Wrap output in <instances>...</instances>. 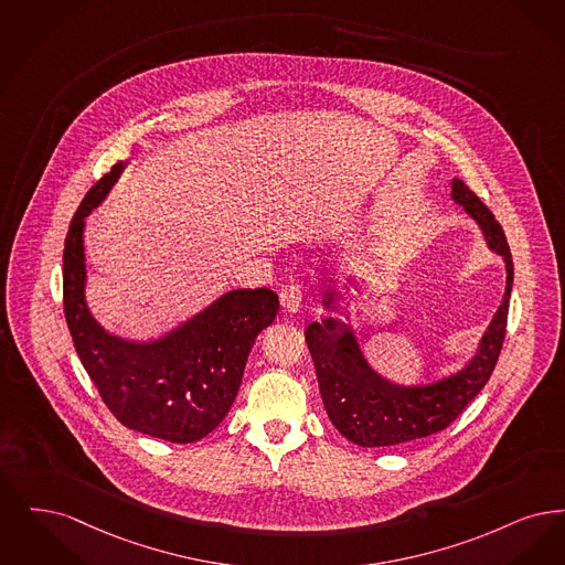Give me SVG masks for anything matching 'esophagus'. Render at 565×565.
<instances>
[{"instance_id":"34e87169","label":"esophagus","mask_w":565,"mask_h":565,"mask_svg":"<svg viewBox=\"0 0 565 565\" xmlns=\"http://www.w3.org/2000/svg\"><path fill=\"white\" fill-rule=\"evenodd\" d=\"M280 303L287 312H297L301 306V287L299 285H285L280 291Z\"/></svg>"}]
</instances>
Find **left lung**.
<instances>
[{
    "mask_svg": "<svg viewBox=\"0 0 565 565\" xmlns=\"http://www.w3.org/2000/svg\"><path fill=\"white\" fill-rule=\"evenodd\" d=\"M451 198L479 223L491 250H495L507 266L502 303L465 369L433 384L401 386L369 367L350 324L324 319L310 322L306 329V342L317 367L327 416L348 441L361 447H388L445 430L483 391L498 363L513 289L511 248L502 225L465 181H451ZM322 303L335 308L333 291Z\"/></svg>",
    "mask_w": 565,
    "mask_h": 565,
    "instance_id": "1",
    "label": "left lung"
}]
</instances>
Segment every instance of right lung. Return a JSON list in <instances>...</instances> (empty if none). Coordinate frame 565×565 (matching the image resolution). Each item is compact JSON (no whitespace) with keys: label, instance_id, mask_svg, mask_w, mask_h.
I'll return each mask as SVG.
<instances>
[{"label":"right lung","instance_id":"1","mask_svg":"<svg viewBox=\"0 0 565 565\" xmlns=\"http://www.w3.org/2000/svg\"><path fill=\"white\" fill-rule=\"evenodd\" d=\"M124 171L114 164L82 200L63 250V306L75 352L107 409L130 430L171 443H194L227 416L255 338L278 312L270 289L221 295L196 317L151 342L107 333L84 297V225Z\"/></svg>","mask_w":565,"mask_h":565}]
</instances>
